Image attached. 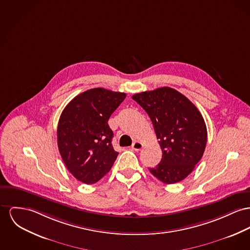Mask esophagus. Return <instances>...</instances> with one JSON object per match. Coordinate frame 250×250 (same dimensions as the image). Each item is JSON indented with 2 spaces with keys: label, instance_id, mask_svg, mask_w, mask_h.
<instances>
[{
  "label": "esophagus",
  "instance_id": "esophagus-1",
  "mask_svg": "<svg viewBox=\"0 0 250 250\" xmlns=\"http://www.w3.org/2000/svg\"><path fill=\"white\" fill-rule=\"evenodd\" d=\"M143 143H141L140 141H134L133 143V146H132V149L134 150H140L143 148Z\"/></svg>",
  "mask_w": 250,
  "mask_h": 250
}]
</instances>
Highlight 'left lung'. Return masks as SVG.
Returning <instances> with one entry per match:
<instances>
[{
	"label": "left lung",
	"instance_id": "obj_1",
	"mask_svg": "<svg viewBox=\"0 0 250 250\" xmlns=\"http://www.w3.org/2000/svg\"><path fill=\"white\" fill-rule=\"evenodd\" d=\"M149 115L162 150V159L150 173L164 184L185 179L206 149L208 132L195 105L178 91L162 87L132 97Z\"/></svg>",
	"mask_w": 250,
	"mask_h": 250
}]
</instances>
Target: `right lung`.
Segmentation results:
<instances>
[{
  "instance_id": "obj_1",
  "label": "right lung",
  "mask_w": 250,
  "mask_h": 250,
  "mask_svg": "<svg viewBox=\"0 0 250 250\" xmlns=\"http://www.w3.org/2000/svg\"><path fill=\"white\" fill-rule=\"evenodd\" d=\"M126 94L104 88L87 90L74 98L62 111L58 124V147L73 176L83 183H97L114 165L111 115Z\"/></svg>"
}]
</instances>
